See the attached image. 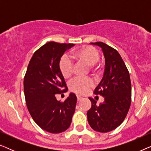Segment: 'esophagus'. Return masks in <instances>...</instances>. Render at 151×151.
Segmentation results:
<instances>
[{
  "mask_svg": "<svg viewBox=\"0 0 151 151\" xmlns=\"http://www.w3.org/2000/svg\"><path fill=\"white\" fill-rule=\"evenodd\" d=\"M82 99V97H80V96H77V100H78V101H80Z\"/></svg>",
  "mask_w": 151,
  "mask_h": 151,
  "instance_id": "34e87169",
  "label": "esophagus"
}]
</instances>
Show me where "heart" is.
Returning a JSON list of instances; mask_svg holds the SVG:
<instances>
[{
  "mask_svg": "<svg viewBox=\"0 0 151 151\" xmlns=\"http://www.w3.org/2000/svg\"><path fill=\"white\" fill-rule=\"evenodd\" d=\"M76 59L84 62L91 66V69L94 71L98 69L95 64L100 59V53L98 50L91 46H83L73 53ZM59 69L65 78H69L73 73V63L67 55H63L60 58L58 63ZM94 86L93 80L91 78L77 77L73 78L69 82V88L72 92L78 95H85L89 92L91 88Z\"/></svg>",
  "mask_w": 151,
  "mask_h": 151,
  "instance_id": "heart-1",
  "label": "heart"
}]
</instances>
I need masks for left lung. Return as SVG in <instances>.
Listing matches in <instances>:
<instances>
[{
    "label": "left lung",
    "mask_w": 151,
    "mask_h": 151,
    "mask_svg": "<svg viewBox=\"0 0 151 151\" xmlns=\"http://www.w3.org/2000/svg\"><path fill=\"white\" fill-rule=\"evenodd\" d=\"M102 48L105 58L104 76L94 93L104 97V102L88 98L92 103L87 119L94 131L107 133L124 120L131 102V82L129 70L116 49L102 42H91Z\"/></svg>",
    "instance_id": "obj_1"
}]
</instances>
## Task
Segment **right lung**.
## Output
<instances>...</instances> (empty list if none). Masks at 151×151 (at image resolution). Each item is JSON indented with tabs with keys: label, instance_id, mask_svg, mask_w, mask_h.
<instances>
[{
	"label": "right lung",
	"instance_id": "right-lung-1",
	"mask_svg": "<svg viewBox=\"0 0 151 151\" xmlns=\"http://www.w3.org/2000/svg\"><path fill=\"white\" fill-rule=\"evenodd\" d=\"M74 44L49 42L35 51L24 77L26 104L35 122L51 133L65 131L71 125L77 98L73 93L64 102L56 100V94L67 91V86L59 69L63 53Z\"/></svg>",
	"mask_w": 151,
	"mask_h": 151
}]
</instances>
